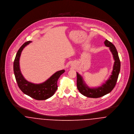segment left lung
Masks as SVG:
<instances>
[{
    "mask_svg": "<svg viewBox=\"0 0 134 134\" xmlns=\"http://www.w3.org/2000/svg\"><path fill=\"white\" fill-rule=\"evenodd\" d=\"M104 44L109 48L115 60L111 75L105 83L99 87L90 88L85 83L81 75L76 72L77 88L82 94L88 98H98L109 93L115 87L118 78L120 70V61L117 49L114 45L107 40L104 42Z\"/></svg>",
    "mask_w": 134,
    "mask_h": 134,
    "instance_id": "left-lung-1",
    "label": "left lung"
}]
</instances>
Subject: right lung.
Wrapping results in <instances>:
<instances>
[{"label": "right lung", "instance_id": "right-lung-1", "mask_svg": "<svg viewBox=\"0 0 134 134\" xmlns=\"http://www.w3.org/2000/svg\"><path fill=\"white\" fill-rule=\"evenodd\" d=\"M31 42L25 43L18 50L13 64V70L18 86L25 94L37 100H45L51 97L58 89L57 82L65 70L56 72L45 82L40 84H34L27 81L21 74L19 67V59L24 48Z\"/></svg>", "mask_w": 134, "mask_h": 134}]
</instances>
